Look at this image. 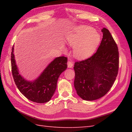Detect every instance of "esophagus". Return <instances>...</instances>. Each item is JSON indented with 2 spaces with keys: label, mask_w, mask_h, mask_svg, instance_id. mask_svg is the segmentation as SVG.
Masks as SVG:
<instances>
[{
  "label": "esophagus",
  "mask_w": 132,
  "mask_h": 132,
  "mask_svg": "<svg viewBox=\"0 0 132 132\" xmlns=\"http://www.w3.org/2000/svg\"><path fill=\"white\" fill-rule=\"evenodd\" d=\"M72 66H73V63H72V62L70 60L68 62V68H72Z\"/></svg>",
  "instance_id": "1"
}]
</instances>
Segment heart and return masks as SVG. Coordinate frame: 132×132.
I'll return each mask as SVG.
<instances>
[{
    "instance_id": "heart-1",
    "label": "heart",
    "mask_w": 132,
    "mask_h": 132,
    "mask_svg": "<svg viewBox=\"0 0 132 132\" xmlns=\"http://www.w3.org/2000/svg\"><path fill=\"white\" fill-rule=\"evenodd\" d=\"M67 43L74 47V54L79 60L90 57L100 41V36L91 27L79 26L75 28L67 36Z\"/></svg>"
}]
</instances>
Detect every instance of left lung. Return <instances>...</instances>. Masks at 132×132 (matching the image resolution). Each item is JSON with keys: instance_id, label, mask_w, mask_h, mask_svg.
<instances>
[{"instance_id": "1", "label": "left lung", "mask_w": 132, "mask_h": 132, "mask_svg": "<svg viewBox=\"0 0 132 132\" xmlns=\"http://www.w3.org/2000/svg\"><path fill=\"white\" fill-rule=\"evenodd\" d=\"M103 38L97 52L85 61L76 62L74 87L85 100L99 99L107 93L118 74V47L109 30L102 29Z\"/></svg>"}]
</instances>
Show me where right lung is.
Here are the masks:
<instances>
[{"label":"right lung","instance_id":"right-lung-1","mask_svg":"<svg viewBox=\"0 0 132 132\" xmlns=\"http://www.w3.org/2000/svg\"><path fill=\"white\" fill-rule=\"evenodd\" d=\"M13 46L11 52V68L13 79L19 90L32 102L38 103L49 102L57 88L59 77L68 68V58L63 56L55 58L37 79L29 81L19 74L13 54Z\"/></svg>","mask_w":132,"mask_h":132}]
</instances>
